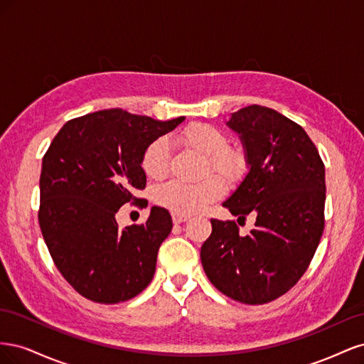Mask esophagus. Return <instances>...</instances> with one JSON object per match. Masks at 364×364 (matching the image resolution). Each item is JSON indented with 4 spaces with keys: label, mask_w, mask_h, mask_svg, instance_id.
<instances>
[{
    "label": "esophagus",
    "mask_w": 364,
    "mask_h": 364,
    "mask_svg": "<svg viewBox=\"0 0 364 364\" xmlns=\"http://www.w3.org/2000/svg\"><path fill=\"white\" fill-rule=\"evenodd\" d=\"M186 220H188V217H185V215H178V214H173V223H174V225H181V223L186 222Z\"/></svg>",
    "instance_id": "esophagus-1"
}]
</instances>
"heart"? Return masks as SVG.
Wrapping results in <instances>:
<instances>
[{
	"label": "heart",
	"mask_w": 364,
	"mask_h": 364,
	"mask_svg": "<svg viewBox=\"0 0 364 364\" xmlns=\"http://www.w3.org/2000/svg\"><path fill=\"white\" fill-rule=\"evenodd\" d=\"M181 139L190 147L206 155V170H213L229 182L234 183L243 179L247 170L246 153L228 146V136L223 130L209 123L196 121L183 127ZM170 146L167 138L153 139L142 151V170L151 179H162L168 173ZM223 194V183L217 176L209 174L202 181L186 182L173 179L161 185L156 191V202L170 209L173 214L191 215L200 213Z\"/></svg>",
	"instance_id": "b5f03b06"
}]
</instances>
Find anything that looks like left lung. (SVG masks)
<instances>
[{
    "label": "left lung",
    "instance_id": "1",
    "mask_svg": "<svg viewBox=\"0 0 364 364\" xmlns=\"http://www.w3.org/2000/svg\"><path fill=\"white\" fill-rule=\"evenodd\" d=\"M228 126L238 132L250 170L223 203L240 220L257 217L241 237L234 220H211L200 250L217 290L238 302L267 304L302 278L325 228V165L302 126L274 109L250 105Z\"/></svg>",
    "mask_w": 364,
    "mask_h": 364
}]
</instances>
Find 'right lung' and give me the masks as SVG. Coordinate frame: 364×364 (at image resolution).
Listing matches in <instances>:
<instances>
[{"label":"right lung","mask_w":364,"mask_h":364,"mask_svg":"<svg viewBox=\"0 0 364 364\" xmlns=\"http://www.w3.org/2000/svg\"><path fill=\"white\" fill-rule=\"evenodd\" d=\"M183 117L156 121L123 109L73 118L42 159L39 226L62 277L86 299L124 302L153 279L162 241L173 228L165 208L146 223L119 229L115 214L146 188L142 151Z\"/></svg>","instance_id":"obj_1"}]
</instances>
